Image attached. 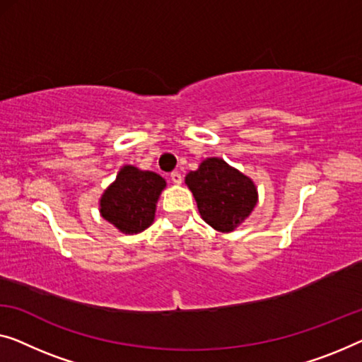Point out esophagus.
I'll return each mask as SVG.
<instances>
[{"instance_id":"34e87169","label":"esophagus","mask_w":362,"mask_h":362,"mask_svg":"<svg viewBox=\"0 0 362 362\" xmlns=\"http://www.w3.org/2000/svg\"><path fill=\"white\" fill-rule=\"evenodd\" d=\"M170 180H172V183H175V185H180V183H182V174H180V172H172Z\"/></svg>"}]
</instances>
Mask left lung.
Wrapping results in <instances>:
<instances>
[{
  "label": "left lung",
  "instance_id": "1",
  "mask_svg": "<svg viewBox=\"0 0 362 362\" xmlns=\"http://www.w3.org/2000/svg\"><path fill=\"white\" fill-rule=\"evenodd\" d=\"M185 183L204 223L219 233H233L258 203L257 185L250 177L221 158L202 160L197 170L188 172Z\"/></svg>",
  "mask_w": 362,
  "mask_h": 362
}]
</instances>
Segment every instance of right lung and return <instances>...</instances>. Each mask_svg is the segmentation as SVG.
Returning a JSON list of instances; mask_svg holds the SVG:
<instances>
[{"label": "right lung", "instance_id": "1", "mask_svg": "<svg viewBox=\"0 0 362 362\" xmlns=\"http://www.w3.org/2000/svg\"><path fill=\"white\" fill-rule=\"evenodd\" d=\"M165 180L151 170L123 165L99 199V213L123 234H139L154 223Z\"/></svg>", "mask_w": 362, "mask_h": 362}]
</instances>
